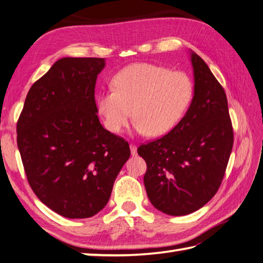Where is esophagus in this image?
I'll return each instance as SVG.
<instances>
[{
    "mask_svg": "<svg viewBox=\"0 0 263 263\" xmlns=\"http://www.w3.org/2000/svg\"><path fill=\"white\" fill-rule=\"evenodd\" d=\"M129 147H130V153H132V155H136L137 154V146L135 145V144H130L129 145Z\"/></svg>",
    "mask_w": 263,
    "mask_h": 263,
    "instance_id": "obj_1",
    "label": "esophagus"
}]
</instances>
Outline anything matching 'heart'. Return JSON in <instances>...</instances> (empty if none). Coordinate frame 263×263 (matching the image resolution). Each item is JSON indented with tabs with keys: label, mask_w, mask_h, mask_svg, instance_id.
<instances>
[{
	"label": "heart",
	"mask_w": 263,
	"mask_h": 263,
	"mask_svg": "<svg viewBox=\"0 0 263 263\" xmlns=\"http://www.w3.org/2000/svg\"><path fill=\"white\" fill-rule=\"evenodd\" d=\"M111 85L96 103L106 129L115 134L124 129L133 114L137 133L162 136L179 124L194 96L189 73L147 62L122 68Z\"/></svg>",
	"instance_id": "heart-1"
}]
</instances>
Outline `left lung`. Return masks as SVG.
Masks as SVG:
<instances>
[{
    "label": "left lung",
    "mask_w": 263,
    "mask_h": 263,
    "mask_svg": "<svg viewBox=\"0 0 263 263\" xmlns=\"http://www.w3.org/2000/svg\"><path fill=\"white\" fill-rule=\"evenodd\" d=\"M191 60L195 85L186 115L167 135L137 148L147 165L148 199L170 216L199 210L216 195L234 143L223 87L196 53Z\"/></svg>",
    "instance_id": "obj_1"
}]
</instances>
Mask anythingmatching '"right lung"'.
I'll use <instances>...</instances> for the list:
<instances>
[{
  "instance_id": "add662e5",
  "label": "right lung",
  "mask_w": 263,
  "mask_h": 263,
  "mask_svg": "<svg viewBox=\"0 0 263 263\" xmlns=\"http://www.w3.org/2000/svg\"><path fill=\"white\" fill-rule=\"evenodd\" d=\"M103 58H63L33 84L17 122V144L36 196L62 217H93L108 203L130 155L99 121L95 84Z\"/></svg>"
}]
</instances>
